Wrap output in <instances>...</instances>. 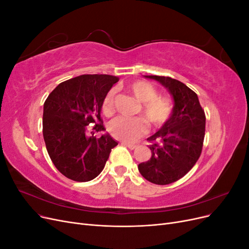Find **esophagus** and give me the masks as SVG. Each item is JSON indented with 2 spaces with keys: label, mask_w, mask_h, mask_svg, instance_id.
<instances>
[{
  "label": "esophagus",
  "mask_w": 249,
  "mask_h": 249,
  "mask_svg": "<svg viewBox=\"0 0 249 249\" xmlns=\"http://www.w3.org/2000/svg\"><path fill=\"white\" fill-rule=\"evenodd\" d=\"M123 144L125 145L126 147H129L130 149H135L137 147L136 144H133V143H126V142H123Z\"/></svg>",
  "instance_id": "obj_1"
}]
</instances>
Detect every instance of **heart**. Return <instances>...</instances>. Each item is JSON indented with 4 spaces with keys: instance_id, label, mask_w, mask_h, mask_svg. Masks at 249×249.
I'll list each match as a JSON object with an SVG mask.
<instances>
[{
    "instance_id": "obj_1",
    "label": "heart",
    "mask_w": 249,
    "mask_h": 249,
    "mask_svg": "<svg viewBox=\"0 0 249 249\" xmlns=\"http://www.w3.org/2000/svg\"><path fill=\"white\" fill-rule=\"evenodd\" d=\"M129 92L140 105L139 113L149 124L160 127L166 124L175 110V103L169 96L158 95L157 88L147 81L137 80L126 86ZM105 115L110 116L114 112V91L109 90L102 103ZM109 132L113 137L122 141H135L147 132V123L144 118L116 117L109 124Z\"/></svg>"
}]
</instances>
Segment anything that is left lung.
Instances as JSON below:
<instances>
[{"instance_id": "1", "label": "left lung", "mask_w": 249, "mask_h": 249, "mask_svg": "<svg viewBox=\"0 0 249 249\" xmlns=\"http://www.w3.org/2000/svg\"><path fill=\"white\" fill-rule=\"evenodd\" d=\"M167 88L175 102L171 117L147 138L152 157L138 165L141 176L157 185L182 178L200 157L206 131V115L197 94L184 83L170 77L145 76Z\"/></svg>"}]
</instances>
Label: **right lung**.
I'll return each instance as SVG.
<instances>
[{"label": "right lung", "instance_id": "right-lung-1", "mask_svg": "<svg viewBox=\"0 0 249 249\" xmlns=\"http://www.w3.org/2000/svg\"><path fill=\"white\" fill-rule=\"evenodd\" d=\"M118 80L110 74H82L60 83L44 102L43 139L52 162L67 178L93 179L118 144L108 133L100 138L87 135L89 124H94V132L106 130L102 103Z\"/></svg>", "mask_w": 249, "mask_h": 249}]
</instances>
